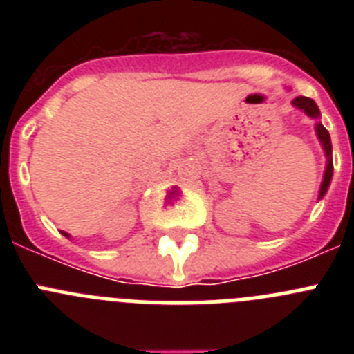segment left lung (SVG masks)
Returning a JSON list of instances; mask_svg holds the SVG:
<instances>
[{"label":"left lung","instance_id":"8db88e82","mask_svg":"<svg viewBox=\"0 0 354 354\" xmlns=\"http://www.w3.org/2000/svg\"><path fill=\"white\" fill-rule=\"evenodd\" d=\"M292 106H296L298 109H301V111H305L308 117L312 118H319L321 117V113H319V108L317 104H315L314 101H312L310 97H296V99H292ZM315 133H317V138L319 142H321V145H323V150L324 154H326V170H324V177H323V183H321V189H319V200L323 198L324 195H326L328 187H330V183H331V177H333V161H331V140H330V133L326 131V127L321 124V122H317L315 124Z\"/></svg>","mask_w":354,"mask_h":354}]
</instances>
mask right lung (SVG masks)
I'll list each match as a JSON object with an SVG mask.
<instances>
[{
    "mask_svg": "<svg viewBox=\"0 0 354 354\" xmlns=\"http://www.w3.org/2000/svg\"><path fill=\"white\" fill-rule=\"evenodd\" d=\"M62 234H64V236H65V237H71V236H68V234H67V232H62Z\"/></svg>",
    "mask_w": 354,
    "mask_h": 354,
    "instance_id": "obj_1",
    "label": "right lung"
}]
</instances>
